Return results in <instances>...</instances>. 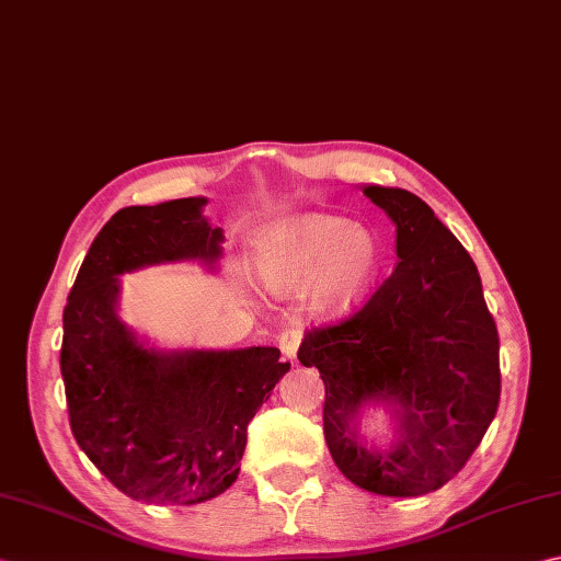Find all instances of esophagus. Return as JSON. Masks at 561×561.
<instances>
[{
  "mask_svg": "<svg viewBox=\"0 0 561 561\" xmlns=\"http://www.w3.org/2000/svg\"><path fill=\"white\" fill-rule=\"evenodd\" d=\"M301 328H284V331L279 333V337H277V343H279V350H282V355L284 357H289V359H296V353H299V345H301Z\"/></svg>",
  "mask_w": 561,
  "mask_h": 561,
  "instance_id": "esophagus-1",
  "label": "esophagus"
}]
</instances>
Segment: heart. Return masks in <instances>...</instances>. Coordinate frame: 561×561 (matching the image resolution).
<instances>
[{
	"instance_id": "b5f03b06",
	"label": "heart",
	"mask_w": 561,
	"mask_h": 561,
	"mask_svg": "<svg viewBox=\"0 0 561 561\" xmlns=\"http://www.w3.org/2000/svg\"><path fill=\"white\" fill-rule=\"evenodd\" d=\"M377 267V240L345 218L325 214L284 228L260 260L270 289L291 291L311 284V304L328 316L353 309L367 294Z\"/></svg>"
}]
</instances>
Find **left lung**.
Returning a JSON list of instances; mask_svg holds the SVG:
<instances>
[{
	"label": "left lung",
	"instance_id": "1",
	"mask_svg": "<svg viewBox=\"0 0 561 561\" xmlns=\"http://www.w3.org/2000/svg\"><path fill=\"white\" fill-rule=\"evenodd\" d=\"M365 196L397 224L399 265L353 313L306 331L299 362L321 371L337 469L379 496H423L467 465L499 411V331L474 260L433 208L389 186ZM367 400L394 405L402 437L389 454L356 440Z\"/></svg>",
	"mask_w": 561,
	"mask_h": 561
}]
</instances>
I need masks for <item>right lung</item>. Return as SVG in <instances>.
Listing matches in <instances>:
<instances>
[{
  "mask_svg": "<svg viewBox=\"0 0 561 561\" xmlns=\"http://www.w3.org/2000/svg\"><path fill=\"white\" fill-rule=\"evenodd\" d=\"M206 199L126 206L99 230L62 311L60 371L70 427L92 465L148 503H202L238 479L248 423L289 362L277 347L160 355L116 318V274L221 255Z\"/></svg>",
  "mask_w": 561,
  "mask_h": 561,
  "instance_id": "right-lung-1",
  "label": "right lung"
}]
</instances>
